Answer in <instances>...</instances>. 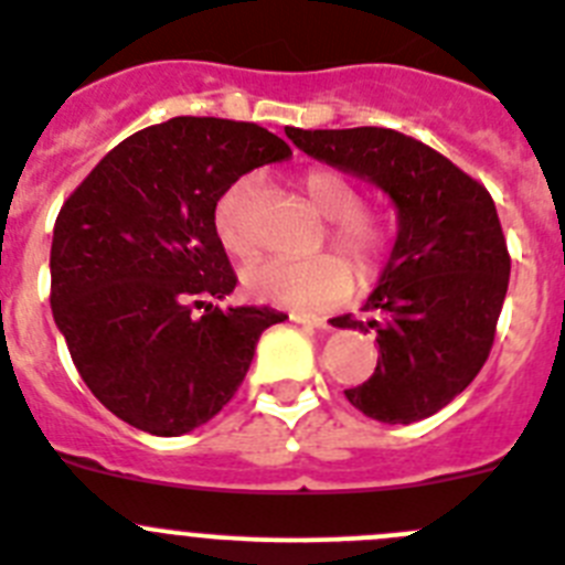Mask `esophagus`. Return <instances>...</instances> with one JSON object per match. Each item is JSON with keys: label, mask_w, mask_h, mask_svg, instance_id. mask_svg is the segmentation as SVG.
Wrapping results in <instances>:
<instances>
[{"label": "esophagus", "mask_w": 565, "mask_h": 565, "mask_svg": "<svg viewBox=\"0 0 565 565\" xmlns=\"http://www.w3.org/2000/svg\"><path fill=\"white\" fill-rule=\"evenodd\" d=\"M298 323H310L316 330H332V318L330 316H310V312H298Z\"/></svg>", "instance_id": "34e87169"}]
</instances>
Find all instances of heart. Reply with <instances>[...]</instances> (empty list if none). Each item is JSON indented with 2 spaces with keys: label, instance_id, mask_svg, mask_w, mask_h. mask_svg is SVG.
<instances>
[{
  "label": "heart",
  "instance_id": "1",
  "mask_svg": "<svg viewBox=\"0 0 565 565\" xmlns=\"http://www.w3.org/2000/svg\"><path fill=\"white\" fill-rule=\"evenodd\" d=\"M301 190L312 201V207L330 218L332 247L341 249L358 269H375L390 244L384 222L366 213L364 193L350 175L316 167L301 179ZM255 179H238L224 190L215 204V235L230 255L247 258L255 253L253 230ZM244 289L258 301L281 303V307H303L321 310L341 301L352 289L350 264L332 253L316 258H264L244 269Z\"/></svg>",
  "mask_w": 565,
  "mask_h": 565
}]
</instances>
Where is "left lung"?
Here are the masks:
<instances>
[{
    "label": "left lung",
    "instance_id": "8db88e82",
    "mask_svg": "<svg viewBox=\"0 0 565 565\" xmlns=\"http://www.w3.org/2000/svg\"><path fill=\"white\" fill-rule=\"evenodd\" d=\"M287 136L312 159L372 181L398 210V238L364 303L372 318H332L377 335L375 372L343 395L381 424L429 418L472 384L492 350L512 269L492 195L398 130L287 127Z\"/></svg>",
    "mask_w": 565,
    "mask_h": 565
}]
</instances>
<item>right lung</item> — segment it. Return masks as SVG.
I'll use <instances>...</instances> for the list:
<instances>
[{
  "mask_svg": "<svg viewBox=\"0 0 565 565\" xmlns=\"http://www.w3.org/2000/svg\"><path fill=\"white\" fill-rule=\"evenodd\" d=\"M289 156L253 121L175 116L113 147L62 204L53 321L116 418L159 438L207 424L242 386L262 332L287 318L213 303L238 281L213 213L244 173Z\"/></svg>",
  "mask_w": 565,
  "mask_h": 565,
  "instance_id": "1",
  "label": "right lung"
}]
</instances>
